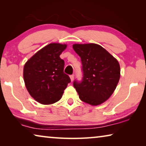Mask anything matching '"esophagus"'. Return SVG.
<instances>
[{
  "label": "esophagus",
  "instance_id": "obj_1",
  "mask_svg": "<svg viewBox=\"0 0 146 146\" xmlns=\"http://www.w3.org/2000/svg\"><path fill=\"white\" fill-rule=\"evenodd\" d=\"M70 79H71V82H73V80H74V75H70Z\"/></svg>",
  "mask_w": 146,
  "mask_h": 146
}]
</instances>
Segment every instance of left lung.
Listing matches in <instances>:
<instances>
[{"instance_id":"8db88e82","label":"left lung","mask_w":146,"mask_h":146,"mask_svg":"<svg viewBox=\"0 0 146 146\" xmlns=\"http://www.w3.org/2000/svg\"><path fill=\"white\" fill-rule=\"evenodd\" d=\"M73 48L82 64L83 79L73 86L80 99L91 106L107 100L114 92L120 77L118 60L97 44H74Z\"/></svg>"}]
</instances>
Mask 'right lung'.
Here are the masks:
<instances>
[{"label": "right lung", "instance_id": "right-lung-1", "mask_svg": "<svg viewBox=\"0 0 146 146\" xmlns=\"http://www.w3.org/2000/svg\"><path fill=\"white\" fill-rule=\"evenodd\" d=\"M67 44L51 43L38 51L24 64L23 77L27 90L36 102L48 105L62 97L70 82L64 73V61L60 54Z\"/></svg>", "mask_w": 146, "mask_h": 146}]
</instances>
